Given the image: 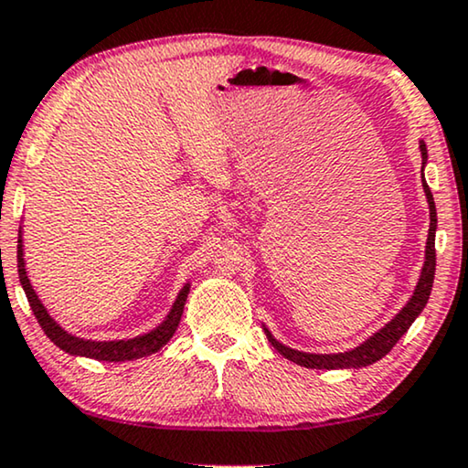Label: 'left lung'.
Here are the masks:
<instances>
[{
    "label": "left lung",
    "mask_w": 468,
    "mask_h": 468,
    "mask_svg": "<svg viewBox=\"0 0 468 468\" xmlns=\"http://www.w3.org/2000/svg\"><path fill=\"white\" fill-rule=\"evenodd\" d=\"M420 150H422V169L426 163V144L420 142ZM424 177V176H422ZM426 199H429V209H431V229H429V241H426V261L422 275H420V282L416 286V292L410 299V303L400 309V312L394 315V318L388 322V324L381 328L379 333H375L373 337H368L365 344L354 347L350 352L344 354H307L299 350H291V347L282 346L280 341L273 339V335L267 331V339L275 350H278L282 356L292 360L301 367L307 368H360L378 363L379 358H384L388 352L397 346V341L407 333V328L413 324V320L422 314V309L429 303L431 291H432V280H434V265H437V252H434V231H437V209H434V199L429 188V184L422 180Z\"/></svg>",
    "instance_id": "left-lung-1"
}]
</instances>
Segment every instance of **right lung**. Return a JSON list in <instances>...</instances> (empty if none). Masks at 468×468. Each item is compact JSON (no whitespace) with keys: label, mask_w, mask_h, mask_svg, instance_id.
I'll return each mask as SVG.
<instances>
[{"label":"right lung","mask_w":468,"mask_h":468,"mask_svg":"<svg viewBox=\"0 0 468 468\" xmlns=\"http://www.w3.org/2000/svg\"><path fill=\"white\" fill-rule=\"evenodd\" d=\"M16 259H18V278H21L23 291H25V294H27V301H29L31 309H34L39 326H42V331L48 335V339L52 341V344L61 347L63 352L74 354V356L105 360V363H122V360H135V358L148 356V354L159 352L161 347L165 346L171 337H174L176 328H177V324H180L184 303H186V297H188V288H190L188 284L182 288L180 294H177V299L174 303V307H171V312L167 314V318L163 320L153 333L142 335V337H135V339H127V341H89V339L74 337V335L63 331V328L50 318L42 303H39L37 294L34 292V288H31L27 271H25L21 237H18Z\"/></svg>","instance_id":"obj_1"}]
</instances>
